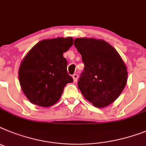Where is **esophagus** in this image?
Wrapping results in <instances>:
<instances>
[{
    "label": "esophagus",
    "mask_w": 146,
    "mask_h": 146,
    "mask_svg": "<svg viewBox=\"0 0 146 146\" xmlns=\"http://www.w3.org/2000/svg\"><path fill=\"white\" fill-rule=\"evenodd\" d=\"M72 78H73V80H74V83H77V81H78V74H73V76H72Z\"/></svg>",
    "instance_id": "34e87169"
}]
</instances>
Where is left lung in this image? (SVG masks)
<instances>
[{"label":"left lung","instance_id":"8db88e82","mask_svg":"<svg viewBox=\"0 0 146 146\" xmlns=\"http://www.w3.org/2000/svg\"><path fill=\"white\" fill-rule=\"evenodd\" d=\"M74 45L84 63L78 88L94 106H108L117 99L127 83L124 61L115 48L103 40L80 37L74 40Z\"/></svg>","mask_w":146,"mask_h":146}]
</instances>
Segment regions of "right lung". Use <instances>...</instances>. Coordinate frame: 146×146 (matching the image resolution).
Listing matches in <instances>:
<instances>
[{"mask_svg":"<svg viewBox=\"0 0 146 146\" xmlns=\"http://www.w3.org/2000/svg\"><path fill=\"white\" fill-rule=\"evenodd\" d=\"M73 45V38L43 40L31 48L18 70L22 91L32 103L49 107L60 98L63 88L73 78L67 72L63 53Z\"/></svg>","mask_w":146,"mask_h":146,"instance_id":"right-lung-1","label":"right lung"}]
</instances>
